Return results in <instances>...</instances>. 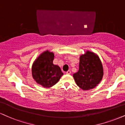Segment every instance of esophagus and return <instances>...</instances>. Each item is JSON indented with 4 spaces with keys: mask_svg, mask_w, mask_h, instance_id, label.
Instances as JSON below:
<instances>
[{
    "mask_svg": "<svg viewBox=\"0 0 125 125\" xmlns=\"http://www.w3.org/2000/svg\"><path fill=\"white\" fill-rule=\"evenodd\" d=\"M66 74H71V71H70V70H68V71L66 72Z\"/></svg>",
    "mask_w": 125,
    "mask_h": 125,
    "instance_id": "esophagus-1",
    "label": "esophagus"
}]
</instances>
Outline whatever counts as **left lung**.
Returning a JSON list of instances; mask_svg holds the SVG:
<instances>
[{
    "mask_svg": "<svg viewBox=\"0 0 125 125\" xmlns=\"http://www.w3.org/2000/svg\"><path fill=\"white\" fill-rule=\"evenodd\" d=\"M103 75V64L100 58L94 52L87 51L80 56L79 70L73 76L80 88L88 90L100 83Z\"/></svg>",
    "mask_w": 125,
    "mask_h": 125,
    "instance_id": "8db88e82",
    "label": "left lung"
}]
</instances>
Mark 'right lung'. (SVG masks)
<instances>
[{"mask_svg":"<svg viewBox=\"0 0 125 125\" xmlns=\"http://www.w3.org/2000/svg\"><path fill=\"white\" fill-rule=\"evenodd\" d=\"M54 53L44 51L35 60L32 66L33 79L38 84L50 88L59 82L63 73L60 67L53 63Z\"/></svg>","mask_w":125,"mask_h":125,"instance_id":"right-lung-1","label":"right lung"}]
</instances>
